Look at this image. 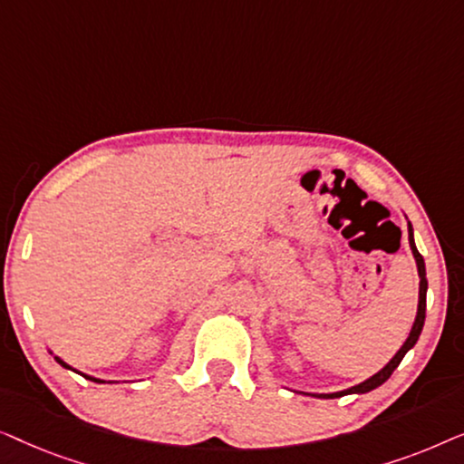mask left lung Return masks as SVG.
<instances>
[{
  "mask_svg": "<svg viewBox=\"0 0 464 464\" xmlns=\"http://www.w3.org/2000/svg\"><path fill=\"white\" fill-rule=\"evenodd\" d=\"M408 232H410V249H411V253H414V259H416V266H418V276H420V289H418V313H416L414 325H411V332L408 335V340L403 342V346L399 348L395 357H392L389 363H386L378 373H373L372 378H367L365 382H361L357 386H351V389H346V391H338V392H316V395H313V392H304V395H313V397H319V399H338V397H344V395H353V392H357V395H363V392H370L373 389H378L380 384H384L386 380L391 378V373L397 370V365L401 363V359L405 357V353H408L410 348H414L418 338H420L422 327H424V313H427V287H429V283H427V268H424V259H422V256L416 249L414 227H411L410 221H408Z\"/></svg>",
  "mask_w": 464,
  "mask_h": 464,
  "instance_id": "left-lung-1",
  "label": "left lung"
}]
</instances>
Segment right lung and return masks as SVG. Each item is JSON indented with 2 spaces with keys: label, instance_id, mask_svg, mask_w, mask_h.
Masks as SVG:
<instances>
[{
  "label": "right lung",
  "instance_id": "add662e5",
  "mask_svg": "<svg viewBox=\"0 0 464 464\" xmlns=\"http://www.w3.org/2000/svg\"><path fill=\"white\" fill-rule=\"evenodd\" d=\"M56 359V363H61L63 367H65V370H73V367H69L67 363H65V361H61L59 357H54ZM73 372H78V370H73ZM78 373H82V372H78ZM82 376H84V378H88V380H92V382H105V380H99V378H92V376H86V373H82Z\"/></svg>",
  "mask_w": 464,
  "mask_h": 464
}]
</instances>
